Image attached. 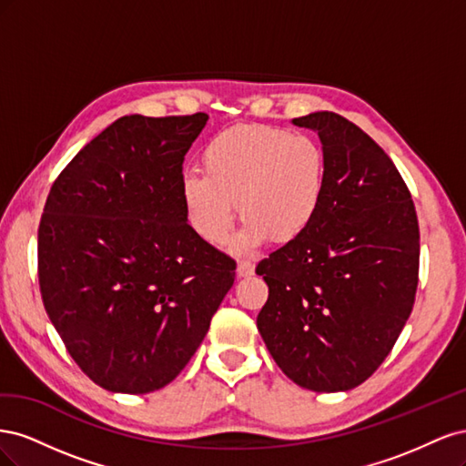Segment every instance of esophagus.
<instances>
[{"label":"esophagus","instance_id":"1","mask_svg":"<svg viewBox=\"0 0 466 466\" xmlns=\"http://www.w3.org/2000/svg\"><path fill=\"white\" fill-rule=\"evenodd\" d=\"M237 274L241 278H250L252 274H255V264L248 260H241L237 264Z\"/></svg>","mask_w":466,"mask_h":466}]
</instances>
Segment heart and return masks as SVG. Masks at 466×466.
I'll return each mask as SVG.
<instances>
[{"instance_id": "obj_1", "label": "heart", "mask_w": 466, "mask_h": 466, "mask_svg": "<svg viewBox=\"0 0 466 466\" xmlns=\"http://www.w3.org/2000/svg\"><path fill=\"white\" fill-rule=\"evenodd\" d=\"M204 175L187 173L182 204L206 243L228 241L235 206L245 219L231 248L245 255L268 237L298 238L315 219L327 180V157L317 139L272 126H235L208 144Z\"/></svg>"}]
</instances>
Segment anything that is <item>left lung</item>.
<instances>
[{
  "mask_svg": "<svg viewBox=\"0 0 466 466\" xmlns=\"http://www.w3.org/2000/svg\"><path fill=\"white\" fill-rule=\"evenodd\" d=\"M291 122L319 134L327 180L305 233L257 266L268 284L257 327L293 383L350 390L383 363L412 313L418 218L397 167L354 122L329 110Z\"/></svg>",
  "mask_w": 466,
  "mask_h": 466,
  "instance_id": "8db88e82",
  "label": "left lung"
}]
</instances>
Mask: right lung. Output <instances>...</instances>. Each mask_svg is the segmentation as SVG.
<instances>
[{
    "label": "right lung",
    "instance_id": "right-lung-1",
    "mask_svg": "<svg viewBox=\"0 0 466 466\" xmlns=\"http://www.w3.org/2000/svg\"><path fill=\"white\" fill-rule=\"evenodd\" d=\"M206 122L122 116L50 188L42 301L69 356L110 392L171 383L235 281V260L190 228L182 204V161Z\"/></svg>",
    "mask_w": 466,
    "mask_h": 466
}]
</instances>
